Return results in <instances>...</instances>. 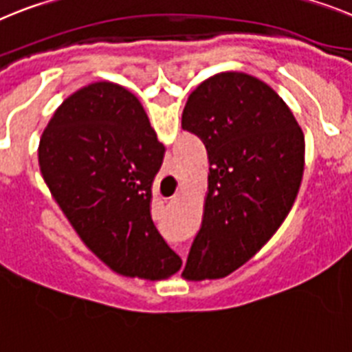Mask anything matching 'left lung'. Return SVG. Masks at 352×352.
<instances>
[{"label":"left lung","instance_id":"1","mask_svg":"<svg viewBox=\"0 0 352 352\" xmlns=\"http://www.w3.org/2000/svg\"><path fill=\"white\" fill-rule=\"evenodd\" d=\"M182 128L205 144L208 196L185 270L224 278L265 244L292 208L305 137L285 101L258 78L221 73L185 104Z\"/></svg>","mask_w":352,"mask_h":352}]
</instances>
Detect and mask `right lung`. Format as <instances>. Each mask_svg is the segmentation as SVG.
<instances>
[{
  "label": "right lung",
  "instance_id": "obj_1",
  "mask_svg": "<svg viewBox=\"0 0 352 352\" xmlns=\"http://www.w3.org/2000/svg\"><path fill=\"white\" fill-rule=\"evenodd\" d=\"M164 155L139 99L108 82L69 96L41 137L51 194L87 248L119 274L162 279L182 267L151 219Z\"/></svg>",
  "mask_w": 352,
  "mask_h": 352
}]
</instances>
